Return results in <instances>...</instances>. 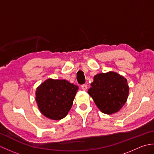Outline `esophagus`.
<instances>
[{
  "label": "esophagus",
  "instance_id": "obj_1",
  "mask_svg": "<svg viewBox=\"0 0 154 154\" xmlns=\"http://www.w3.org/2000/svg\"><path fill=\"white\" fill-rule=\"evenodd\" d=\"M81 89H82L83 91H86L87 89V85L86 84H83L81 85Z\"/></svg>",
  "mask_w": 154,
  "mask_h": 154
}]
</instances>
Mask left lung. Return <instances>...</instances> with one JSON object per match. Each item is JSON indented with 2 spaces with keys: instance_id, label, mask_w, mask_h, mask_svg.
<instances>
[{
  "instance_id": "1",
  "label": "left lung",
  "mask_w": 154,
  "mask_h": 154,
  "mask_svg": "<svg viewBox=\"0 0 154 154\" xmlns=\"http://www.w3.org/2000/svg\"><path fill=\"white\" fill-rule=\"evenodd\" d=\"M91 86L88 93L104 114L118 112L126 102L129 93L127 80L115 72L96 75Z\"/></svg>"
}]
</instances>
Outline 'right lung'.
<instances>
[{"label": "right lung", "mask_w": 154, "mask_h": 154, "mask_svg": "<svg viewBox=\"0 0 154 154\" xmlns=\"http://www.w3.org/2000/svg\"><path fill=\"white\" fill-rule=\"evenodd\" d=\"M79 89L66 80L49 79L39 86L35 92L39 109L45 116L58 120L67 116Z\"/></svg>", "instance_id": "right-lung-1"}]
</instances>
